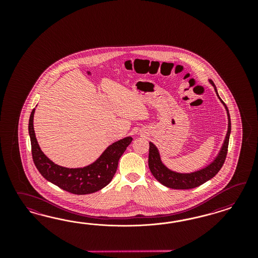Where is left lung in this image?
Masks as SVG:
<instances>
[{"mask_svg":"<svg viewBox=\"0 0 258 258\" xmlns=\"http://www.w3.org/2000/svg\"><path fill=\"white\" fill-rule=\"evenodd\" d=\"M209 82L215 88V91L217 93L219 100L224 105L226 109L227 115H228V131H227L226 137L222 145V148L219 151V155L216 157V159L212 162L211 164L203 169L192 172V173H178V172L172 171L170 169H168L162 163L158 149L155 147V145H153L150 142L149 154V169L152 173V175L154 176V178L166 187L172 188V189H191V188L198 187L204 182H206L207 180L212 179L213 177H215L225 162L227 151H228V145H229V138L231 133V118H230L228 108L225 103L219 97L214 82L212 80H209Z\"/></svg>","mask_w":258,"mask_h":258,"instance_id":"8db88e82","label":"left lung"}]
</instances>
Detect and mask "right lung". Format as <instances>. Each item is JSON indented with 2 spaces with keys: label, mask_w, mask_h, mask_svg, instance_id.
Wrapping results in <instances>:
<instances>
[{
  "label": "right lung",
  "mask_w": 258,
  "mask_h": 258,
  "mask_svg": "<svg viewBox=\"0 0 258 258\" xmlns=\"http://www.w3.org/2000/svg\"><path fill=\"white\" fill-rule=\"evenodd\" d=\"M34 113L35 109L32 110L28 124L32 157L43 178L76 195L92 194L109 184L117 170L120 157L133 141L131 136L111 144L93 164L80 168H67L53 163L41 151L34 131Z\"/></svg>",
  "instance_id": "right-lung-1"
}]
</instances>
